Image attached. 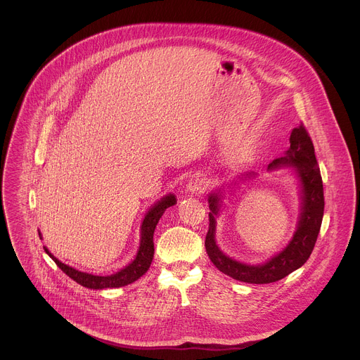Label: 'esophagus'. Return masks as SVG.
<instances>
[{"instance_id":"1","label":"esophagus","mask_w":360,"mask_h":360,"mask_svg":"<svg viewBox=\"0 0 360 360\" xmlns=\"http://www.w3.org/2000/svg\"><path fill=\"white\" fill-rule=\"evenodd\" d=\"M208 186V179L205 178L202 174H193L189 178V182L186 185V189L192 193L195 192H203V189H207Z\"/></svg>"}]
</instances>
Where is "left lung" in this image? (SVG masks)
<instances>
[{
    "label": "left lung",
    "instance_id": "8db88e82",
    "mask_svg": "<svg viewBox=\"0 0 360 360\" xmlns=\"http://www.w3.org/2000/svg\"><path fill=\"white\" fill-rule=\"evenodd\" d=\"M290 146L285 157L274 160L268 165V171L279 168H293L300 181V214L296 232L286 248L275 255L262 265H246L226 256L215 242L217 217L221 211L222 195L221 191L211 193L210 202V229L205 238V248L212 264L225 275L246 283H272L283 279L293 271L299 269L315 248L325 210L323 184L321 169L315 157V148L312 139L304 129L303 124L292 129L289 138ZM255 174L249 172L245 178H253Z\"/></svg>",
    "mask_w": 360,
    "mask_h": 360
}]
</instances>
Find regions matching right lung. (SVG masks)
Instances as JSON below:
<instances>
[{
  "instance_id": "1",
  "label": "right lung",
  "mask_w": 360,
  "mask_h": 360,
  "mask_svg": "<svg viewBox=\"0 0 360 360\" xmlns=\"http://www.w3.org/2000/svg\"><path fill=\"white\" fill-rule=\"evenodd\" d=\"M176 203L175 195L169 193L161 200H158L153 207L146 212L142 225H141V242H139V249L136 252L135 259L121 269L120 272L110 275V276H98V275H91L86 272H81L78 269H74L72 266H68L58 261L56 256L51 253L45 246V252L49 255V258L53 259L57 266L67 274L71 279H74L77 283L88 288V289H107V288H121L125 285H129L135 281H138L150 266V262L153 259V232H155L157 224L167 211V208L172 207V205ZM39 238H41V232Z\"/></svg>"
}]
</instances>
